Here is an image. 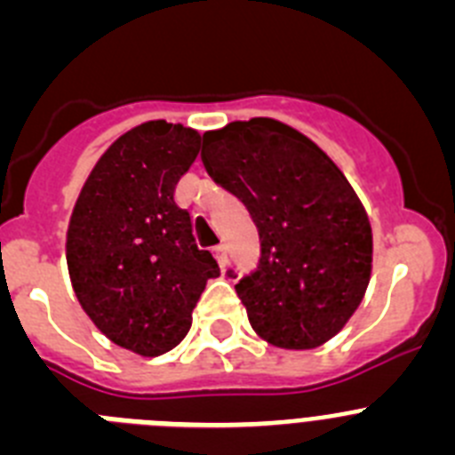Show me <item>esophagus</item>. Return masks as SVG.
<instances>
[{"mask_svg": "<svg viewBox=\"0 0 455 455\" xmlns=\"http://www.w3.org/2000/svg\"><path fill=\"white\" fill-rule=\"evenodd\" d=\"M214 252L220 267H228V246H225V243H219V246L214 248Z\"/></svg>", "mask_w": 455, "mask_h": 455, "instance_id": "obj_1", "label": "esophagus"}]
</instances>
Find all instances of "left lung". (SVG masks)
Here are the masks:
<instances>
[{
	"label": "left lung",
	"instance_id": "obj_1",
	"mask_svg": "<svg viewBox=\"0 0 455 455\" xmlns=\"http://www.w3.org/2000/svg\"><path fill=\"white\" fill-rule=\"evenodd\" d=\"M200 156L259 232V264L235 284L252 331L280 348L332 339L363 303L373 255L371 223L344 172L273 118L204 132Z\"/></svg>",
	"mask_w": 455,
	"mask_h": 455
}]
</instances>
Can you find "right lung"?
<instances>
[{
  "mask_svg": "<svg viewBox=\"0 0 455 455\" xmlns=\"http://www.w3.org/2000/svg\"><path fill=\"white\" fill-rule=\"evenodd\" d=\"M198 152L191 127L139 124L100 156L72 209L66 259L75 296L100 332L136 355L178 347L204 284L220 275L175 203Z\"/></svg>",
  "mask_w": 455,
  "mask_h": 455,
  "instance_id": "1",
  "label": "right lung"
}]
</instances>
